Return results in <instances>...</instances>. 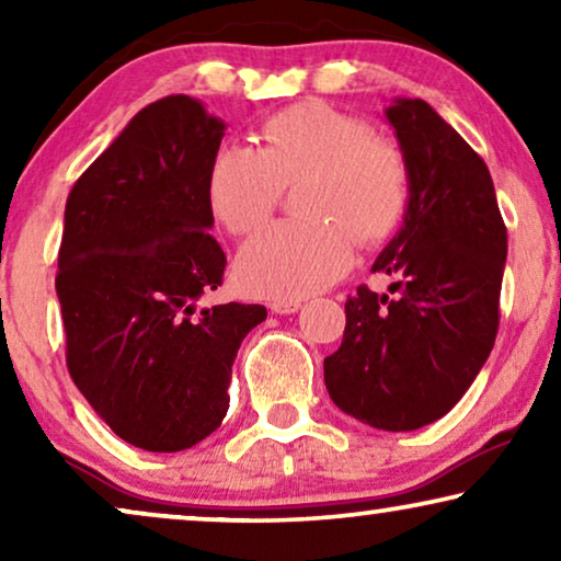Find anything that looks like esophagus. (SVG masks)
Instances as JSON below:
<instances>
[{"instance_id":"1","label":"esophagus","mask_w":561,"mask_h":561,"mask_svg":"<svg viewBox=\"0 0 561 561\" xmlns=\"http://www.w3.org/2000/svg\"><path fill=\"white\" fill-rule=\"evenodd\" d=\"M298 309H301V301H296V298H275V301L271 304V311L273 313H296Z\"/></svg>"}]
</instances>
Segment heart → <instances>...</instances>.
<instances>
[{
    "instance_id": "heart-1",
    "label": "heart",
    "mask_w": 561,
    "mask_h": 561,
    "mask_svg": "<svg viewBox=\"0 0 561 561\" xmlns=\"http://www.w3.org/2000/svg\"><path fill=\"white\" fill-rule=\"evenodd\" d=\"M301 221H280L244 244L242 286L267 298H304L340 280L352 237L370 244L403 219L411 171L403 150L357 114L324 102L290 104L260 127V148L221 145L206 175L211 214L227 232L252 234L301 183Z\"/></svg>"
}]
</instances>
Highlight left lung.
<instances>
[{
    "label": "left lung",
    "instance_id": "8db88e82",
    "mask_svg": "<svg viewBox=\"0 0 561 561\" xmlns=\"http://www.w3.org/2000/svg\"><path fill=\"white\" fill-rule=\"evenodd\" d=\"M386 117L411 171L403 227L375 260L390 294L357 288L324 382L344 413L382 432H413L467 393L495 344L508 232L478 152L424 99Z\"/></svg>",
    "mask_w": 561,
    "mask_h": 561
}]
</instances>
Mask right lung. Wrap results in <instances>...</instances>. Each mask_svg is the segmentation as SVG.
<instances>
[{
    "instance_id": "add662e5",
    "label": "right lung",
    "mask_w": 561,
    "mask_h": 561,
    "mask_svg": "<svg viewBox=\"0 0 561 561\" xmlns=\"http://www.w3.org/2000/svg\"><path fill=\"white\" fill-rule=\"evenodd\" d=\"M221 137L202 102L158 99L66 202L56 294L68 373L119 439L148 451L217 432L237 350L267 317L260 304L202 306L227 265L206 196Z\"/></svg>"
}]
</instances>
